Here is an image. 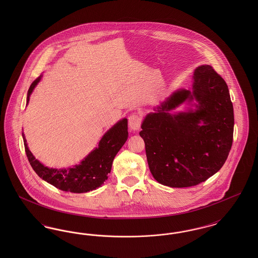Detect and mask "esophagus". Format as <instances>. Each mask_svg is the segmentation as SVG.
I'll use <instances>...</instances> for the list:
<instances>
[{
	"mask_svg": "<svg viewBox=\"0 0 258 258\" xmlns=\"http://www.w3.org/2000/svg\"><path fill=\"white\" fill-rule=\"evenodd\" d=\"M142 123V118L137 114H132L128 117V126L132 132H138Z\"/></svg>",
	"mask_w": 258,
	"mask_h": 258,
	"instance_id": "esophagus-1",
	"label": "esophagus"
}]
</instances>
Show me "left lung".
<instances>
[{"mask_svg": "<svg viewBox=\"0 0 258 258\" xmlns=\"http://www.w3.org/2000/svg\"><path fill=\"white\" fill-rule=\"evenodd\" d=\"M194 98L196 111L169 113ZM141 128L150 171L160 184L187 187L205 182L222 167L233 142L228 87L211 66H200L194 74L192 92L174 93L148 114Z\"/></svg>", "mask_w": 258, "mask_h": 258, "instance_id": "obj_1", "label": "left lung"}]
</instances>
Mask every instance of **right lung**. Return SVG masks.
<instances>
[{
    "instance_id": "add662e5",
    "label": "right lung",
    "mask_w": 258,
    "mask_h": 258,
    "mask_svg": "<svg viewBox=\"0 0 258 258\" xmlns=\"http://www.w3.org/2000/svg\"><path fill=\"white\" fill-rule=\"evenodd\" d=\"M39 80L40 76L29 88L27 103L29 102L30 95ZM127 120L123 119L103 135L98 147L91 152L80 164L75 165L74 168L61 170L48 168L36 160L27 146L24 135L22 136L28 160L41 179L63 191L82 194L98 188L107 180L113 160L120 149L123 147L127 139Z\"/></svg>"
}]
</instances>
